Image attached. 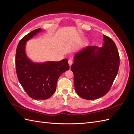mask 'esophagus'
<instances>
[{
	"label": "esophagus",
	"mask_w": 134,
	"mask_h": 134,
	"mask_svg": "<svg viewBox=\"0 0 134 134\" xmlns=\"http://www.w3.org/2000/svg\"><path fill=\"white\" fill-rule=\"evenodd\" d=\"M68 63H69V65L70 66H71L72 64V60L71 59H69L68 61Z\"/></svg>",
	"instance_id": "esophagus-1"
}]
</instances>
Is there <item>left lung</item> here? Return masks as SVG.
<instances>
[{
  "label": "left lung",
  "mask_w": 134,
  "mask_h": 134,
  "mask_svg": "<svg viewBox=\"0 0 134 134\" xmlns=\"http://www.w3.org/2000/svg\"><path fill=\"white\" fill-rule=\"evenodd\" d=\"M103 46H87L74 55L71 70L81 98L98 99L109 91L118 73L120 58L113 40L103 35Z\"/></svg>",
  "instance_id": "1"
}]
</instances>
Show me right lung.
I'll return each instance as SVG.
<instances>
[{
	"instance_id": "1",
	"label": "right lung",
	"mask_w": 134,
	"mask_h": 134,
	"mask_svg": "<svg viewBox=\"0 0 134 134\" xmlns=\"http://www.w3.org/2000/svg\"><path fill=\"white\" fill-rule=\"evenodd\" d=\"M42 31L35 30L26 35L18 44L15 68L20 84L27 94L35 99H47L56 91L60 76L69 69L66 59L59 62L35 63L26 54V42Z\"/></svg>"
}]
</instances>
